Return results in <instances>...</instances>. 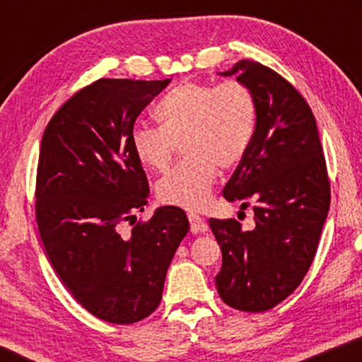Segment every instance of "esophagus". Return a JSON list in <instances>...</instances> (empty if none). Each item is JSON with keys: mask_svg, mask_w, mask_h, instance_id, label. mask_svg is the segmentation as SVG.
Segmentation results:
<instances>
[{"mask_svg": "<svg viewBox=\"0 0 362 362\" xmlns=\"http://www.w3.org/2000/svg\"><path fill=\"white\" fill-rule=\"evenodd\" d=\"M187 219H189L192 234H199V232H204L207 229L204 219H202L199 214H194V212H191V214H187Z\"/></svg>", "mask_w": 362, "mask_h": 362, "instance_id": "1", "label": "esophagus"}]
</instances>
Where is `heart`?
Segmentation results:
<instances>
[{"label": "heart", "instance_id": "1", "mask_svg": "<svg viewBox=\"0 0 362 362\" xmlns=\"http://www.w3.org/2000/svg\"><path fill=\"white\" fill-rule=\"evenodd\" d=\"M160 127L136 123L130 133L133 155L146 170L170 168L177 145L187 160L158 182L161 202L202 209L217 180V166L232 170L250 150L257 130L254 92L239 81L182 82L156 105Z\"/></svg>", "mask_w": 362, "mask_h": 362}]
</instances>
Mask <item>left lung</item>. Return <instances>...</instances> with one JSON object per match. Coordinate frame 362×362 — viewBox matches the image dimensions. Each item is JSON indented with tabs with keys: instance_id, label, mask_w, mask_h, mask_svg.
I'll return each mask as SVG.
<instances>
[{
	"instance_id": "1",
	"label": "left lung",
	"mask_w": 362,
	"mask_h": 362,
	"mask_svg": "<svg viewBox=\"0 0 362 362\" xmlns=\"http://www.w3.org/2000/svg\"><path fill=\"white\" fill-rule=\"evenodd\" d=\"M221 76H237L257 100L254 141L222 191L242 207L254 202L255 227L209 219L222 252L216 286L232 308L260 313L293 293L308 272L329 211V181L316 120L290 82L254 61Z\"/></svg>"
}]
</instances>
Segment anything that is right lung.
Instances as JSON below:
<instances>
[{"label": "right lung", "mask_w": 362, "mask_h": 362, "mask_svg": "<svg viewBox=\"0 0 362 362\" xmlns=\"http://www.w3.org/2000/svg\"><path fill=\"white\" fill-rule=\"evenodd\" d=\"M170 82L100 78L69 98L42 135L36 221L44 249L69 293L108 323H136L158 308L189 230L185 211L163 206L122 232L150 196L130 133Z\"/></svg>", "instance_id": "1"}]
</instances>
